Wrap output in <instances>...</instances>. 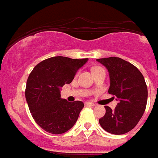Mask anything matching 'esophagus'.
<instances>
[{"instance_id":"1","label":"esophagus","mask_w":158,"mask_h":158,"mask_svg":"<svg viewBox=\"0 0 158 158\" xmlns=\"http://www.w3.org/2000/svg\"><path fill=\"white\" fill-rule=\"evenodd\" d=\"M85 104L86 106H95V103H92V102H85Z\"/></svg>"}]
</instances>
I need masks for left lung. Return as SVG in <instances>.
I'll return each instance as SVG.
<instances>
[{
  "instance_id": "1",
  "label": "left lung",
  "mask_w": 158,
  "mask_h": 158,
  "mask_svg": "<svg viewBox=\"0 0 158 158\" xmlns=\"http://www.w3.org/2000/svg\"><path fill=\"white\" fill-rule=\"evenodd\" d=\"M109 73L108 93L118 101L114 110L105 106L106 113L99 120L103 130L123 135L135 128L144 113L148 88L142 73L135 66L118 57L98 59Z\"/></svg>"
}]
</instances>
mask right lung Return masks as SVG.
Returning <instances> with one entry per match:
<instances>
[{
  "label": "right lung",
  "mask_w": 158,
  "mask_h": 158,
  "mask_svg": "<svg viewBox=\"0 0 158 158\" xmlns=\"http://www.w3.org/2000/svg\"><path fill=\"white\" fill-rule=\"evenodd\" d=\"M87 61L55 56L39 63L31 72L25 97L33 119L44 131L55 135L65 133L77 122L84 103L61 99L60 89L73 81Z\"/></svg>",
  "instance_id": "obj_1"
}]
</instances>
